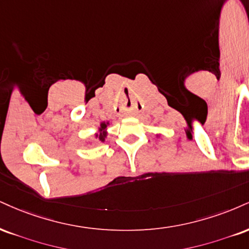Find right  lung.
Masks as SVG:
<instances>
[{
    "mask_svg": "<svg viewBox=\"0 0 249 249\" xmlns=\"http://www.w3.org/2000/svg\"><path fill=\"white\" fill-rule=\"evenodd\" d=\"M107 125H109V122L101 123V126L98 127V131H100V133H96L95 134L96 138H98V140H100V142H103L104 140H106V138H107L106 130H107Z\"/></svg>",
    "mask_w": 249,
    "mask_h": 249,
    "instance_id": "add662e5",
    "label": "right lung"
}]
</instances>
